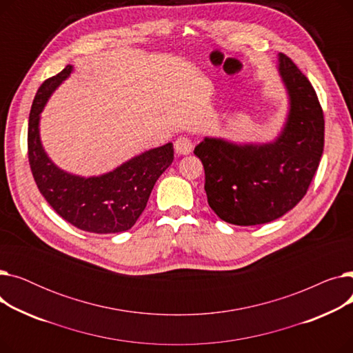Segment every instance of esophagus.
Instances as JSON below:
<instances>
[{
	"instance_id": "1",
	"label": "esophagus",
	"mask_w": 353,
	"mask_h": 353,
	"mask_svg": "<svg viewBox=\"0 0 353 353\" xmlns=\"http://www.w3.org/2000/svg\"><path fill=\"white\" fill-rule=\"evenodd\" d=\"M174 150L179 156H186L190 154L193 150V143L190 139L188 137H179L174 141Z\"/></svg>"
}]
</instances>
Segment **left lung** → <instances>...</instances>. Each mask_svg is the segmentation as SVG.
Instances as JSON below:
<instances>
[{
  "mask_svg": "<svg viewBox=\"0 0 353 353\" xmlns=\"http://www.w3.org/2000/svg\"><path fill=\"white\" fill-rule=\"evenodd\" d=\"M279 72L289 94L283 132L273 143L234 144L206 137L194 154L205 167L212 210L228 223H269L306 194L325 144L323 110L305 74L285 54Z\"/></svg>",
  "mask_w": 353,
  "mask_h": 353,
  "instance_id": "1",
  "label": "left lung"
}]
</instances>
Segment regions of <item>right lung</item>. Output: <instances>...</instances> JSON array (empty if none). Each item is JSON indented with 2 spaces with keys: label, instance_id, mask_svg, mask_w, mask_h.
Segmentation results:
<instances>
[{
  "label": "right lung",
  "instance_id": "add662e5",
  "mask_svg": "<svg viewBox=\"0 0 353 353\" xmlns=\"http://www.w3.org/2000/svg\"><path fill=\"white\" fill-rule=\"evenodd\" d=\"M72 71L67 65L46 80L35 94L28 120V161L37 188L65 221L90 233H119L132 229L147 206L157 179L174 159L167 143L125 161L99 177L70 174L55 165L40 141V113L51 92Z\"/></svg>",
  "mask_w": 353,
  "mask_h": 353
}]
</instances>
